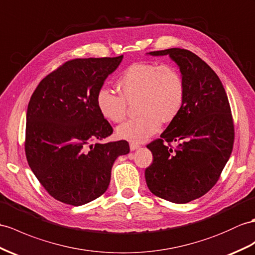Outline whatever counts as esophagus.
<instances>
[{
  "label": "esophagus",
  "mask_w": 255,
  "mask_h": 255,
  "mask_svg": "<svg viewBox=\"0 0 255 255\" xmlns=\"http://www.w3.org/2000/svg\"><path fill=\"white\" fill-rule=\"evenodd\" d=\"M138 148H139V145H138V144H135V142H131V144H129V149H131L132 151L137 150Z\"/></svg>",
  "instance_id": "esophagus-1"
}]
</instances>
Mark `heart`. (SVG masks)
Returning <instances> with one entry per match:
<instances>
[{
    "instance_id": "obj_1",
    "label": "heart",
    "mask_w": 255,
    "mask_h": 255,
    "mask_svg": "<svg viewBox=\"0 0 255 255\" xmlns=\"http://www.w3.org/2000/svg\"><path fill=\"white\" fill-rule=\"evenodd\" d=\"M120 95L106 88L97 93V107L106 119L121 122L128 104L136 101L137 118L122 123L117 133L131 142H144L159 132L162 121L171 122L184 102V81L174 67L157 63H136L128 67L117 82Z\"/></svg>"
}]
</instances>
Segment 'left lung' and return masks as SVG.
<instances>
[{
    "label": "left lung",
    "mask_w": 255,
    "mask_h": 255,
    "mask_svg": "<svg viewBox=\"0 0 255 255\" xmlns=\"http://www.w3.org/2000/svg\"><path fill=\"white\" fill-rule=\"evenodd\" d=\"M147 54L169 55L181 71L185 94L181 111L161 138L147 145L153 161L145 170L146 183L162 199L187 203L213 187L231 157V106L220 78L196 54L184 48ZM171 141H180L176 149L169 147Z\"/></svg>",
    "instance_id": "8db88e82"
}]
</instances>
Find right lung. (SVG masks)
Masks as SVG:
<instances>
[{"label": "right lung", "mask_w": 255, "mask_h": 255, "mask_svg": "<svg viewBox=\"0 0 255 255\" xmlns=\"http://www.w3.org/2000/svg\"><path fill=\"white\" fill-rule=\"evenodd\" d=\"M123 59L69 60L39 83L27 110L29 166L56 200L82 206L107 190L111 169L129 152L126 140H102L113 128L97 107V93Z\"/></svg>", "instance_id": "1"}]
</instances>
